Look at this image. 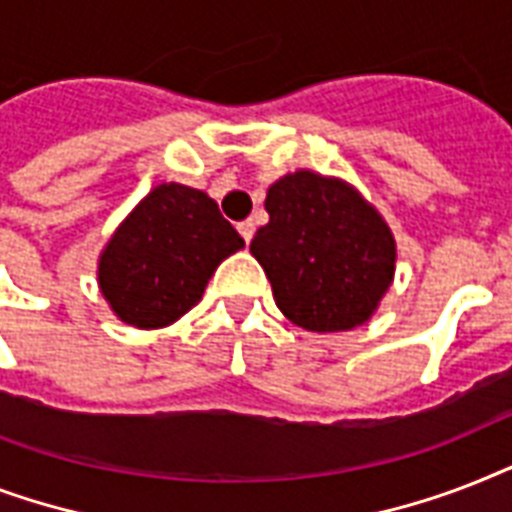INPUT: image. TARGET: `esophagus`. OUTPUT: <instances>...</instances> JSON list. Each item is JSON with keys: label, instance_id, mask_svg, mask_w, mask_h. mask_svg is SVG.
I'll return each mask as SVG.
<instances>
[{"label": "esophagus", "instance_id": "esophagus-1", "mask_svg": "<svg viewBox=\"0 0 512 512\" xmlns=\"http://www.w3.org/2000/svg\"><path fill=\"white\" fill-rule=\"evenodd\" d=\"M239 233H241V239L252 241V236H255V223L252 220H244V223H239Z\"/></svg>", "mask_w": 512, "mask_h": 512}]
</instances>
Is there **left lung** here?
<instances>
[{
	"mask_svg": "<svg viewBox=\"0 0 512 512\" xmlns=\"http://www.w3.org/2000/svg\"><path fill=\"white\" fill-rule=\"evenodd\" d=\"M271 220L249 252L279 311L308 332H345L372 319L396 271V239L377 209L337 177L300 170L268 188Z\"/></svg>",
	"mask_w": 512,
	"mask_h": 512,
	"instance_id": "1",
	"label": "left lung"
}]
</instances>
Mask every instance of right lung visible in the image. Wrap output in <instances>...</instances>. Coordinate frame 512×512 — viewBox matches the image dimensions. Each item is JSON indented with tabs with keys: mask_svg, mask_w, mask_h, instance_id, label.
<instances>
[{
	"mask_svg": "<svg viewBox=\"0 0 512 512\" xmlns=\"http://www.w3.org/2000/svg\"><path fill=\"white\" fill-rule=\"evenodd\" d=\"M244 247L199 188L162 183L124 217L98 260L111 311L138 329L170 327L204 295L225 257Z\"/></svg>",
	"mask_w": 512,
	"mask_h": 512,
	"instance_id": "1",
	"label": "right lung"
}]
</instances>
